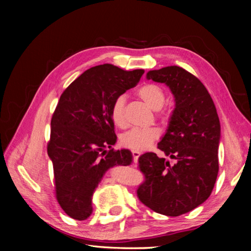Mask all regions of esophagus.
<instances>
[{
  "label": "esophagus",
  "instance_id": "1",
  "mask_svg": "<svg viewBox=\"0 0 251 251\" xmlns=\"http://www.w3.org/2000/svg\"><path fill=\"white\" fill-rule=\"evenodd\" d=\"M141 155H142V152H141V151H133V157H134L135 159H137L138 157L141 156Z\"/></svg>",
  "mask_w": 251,
  "mask_h": 251
}]
</instances>
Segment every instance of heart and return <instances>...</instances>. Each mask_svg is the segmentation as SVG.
Returning a JSON list of instances; mask_svg holds the SVG:
<instances>
[{
	"label": "heart",
	"mask_w": 251,
	"mask_h": 251,
	"mask_svg": "<svg viewBox=\"0 0 251 251\" xmlns=\"http://www.w3.org/2000/svg\"><path fill=\"white\" fill-rule=\"evenodd\" d=\"M138 96L150 106L151 109L159 110L165 104V94L159 86L154 84H146L137 91ZM110 118L114 124L118 127L126 125L125 116V97L118 96L113 101L110 107ZM159 136L156 128H133L121 136L120 142L131 151H145L151 146Z\"/></svg>",
	"instance_id": "1"
}]
</instances>
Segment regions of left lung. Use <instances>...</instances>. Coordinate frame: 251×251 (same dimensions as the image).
<instances>
[{
    "instance_id": "8db88e82",
    "label": "left lung",
    "mask_w": 251,
    "mask_h": 251,
    "mask_svg": "<svg viewBox=\"0 0 251 251\" xmlns=\"http://www.w3.org/2000/svg\"><path fill=\"white\" fill-rule=\"evenodd\" d=\"M146 78L164 83L174 95L175 108L158 148L176 163L171 165L155 152L139 157L146 180L137 196L151 210L176 217L205 202L214 189L219 169V117L203 84L181 67L150 71Z\"/></svg>"
}]
</instances>
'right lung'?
Instances as JSON below:
<instances>
[{
  "label": "right lung",
  "mask_w": 251,
  "mask_h": 251,
  "mask_svg": "<svg viewBox=\"0 0 251 251\" xmlns=\"http://www.w3.org/2000/svg\"><path fill=\"white\" fill-rule=\"evenodd\" d=\"M144 72L97 65L79 75L59 97L50 121L48 154L57 201L73 219L92 215L93 194L108 169L133 163L130 151H114L117 136L110 107Z\"/></svg>",
  "instance_id": "obj_1"
}]
</instances>
